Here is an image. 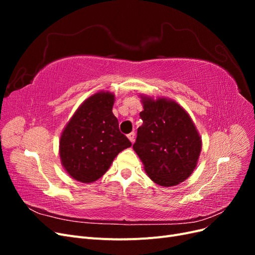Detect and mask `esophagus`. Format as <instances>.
<instances>
[{
  "label": "esophagus",
  "instance_id": "esophagus-1",
  "mask_svg": "<svg viewBox=\"0 0 255 255\" xmlns=\"http://www.w3.org/2000/svg\"><path fill=\"white\" fill-rule=\"evenodd\" d=\"M128 138L129 139V141L130 142H134V138H135V133L134 132H132V133H129L128 135Z\"/></svg>",
  "mask_w": 255,
  "mask_h": 255
}]
</instances>
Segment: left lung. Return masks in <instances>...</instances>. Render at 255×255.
<instances>
[{
	"label": "left lung",
	"mask_w": 255,
	"mask_h": 255,
	"mask_svg": "<svg viewBox=\"0 0 255 255\" xmlns=\"http://www.w3.org/2000/svg\"><path fill=\"white\" fill-rule=\"evenodd\" d=\"M142 126L133 149L144 171L159 186L170 187L194 172L202 140L190 116L173 100L140 95Z\"/></svg>",
	"instance_id": "1"
}]
</instances>
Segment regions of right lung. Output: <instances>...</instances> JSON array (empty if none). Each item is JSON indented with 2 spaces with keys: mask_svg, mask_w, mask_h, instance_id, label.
Masks as SVG:
<instances>
[{
  "mask_svg": "<svg viewBox=\"0 0 255 255\" xmlns=\"http://www.w3.org/2000/svg\"><path fill=\"white\" fill-rule=\"evenodd\" d=\"M115 95L99 91L79 106L59 140L61 165L72 179L92 183L111 167L118 154L132 143L119 130L113 114Z\"/></svg>",
  "mask_w": 255,
  "mask_h": 255,
  "instance_id": "1",
  "label": "right lung"
}]
</instances>
